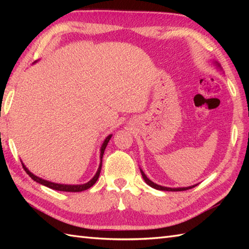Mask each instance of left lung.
Instances as JSON below:
<instances>
[{"mask_svg":"<svg viewBox=\"0 0 249 249\" xmlns=\"http://www.w3.org/2000/svg\"><path fill=\"white\" fill-rule=\"evenodd\" d=\"M214 64H215L216 66H217L218 68H221L220 65L218 64L217 62H214ZM140 171H141L142 178H143V179H144V182H145L147 185H149V186H151L152 188H155V189H158V190H166V192H182V190H187V189H190V188H193V187H195V186H197V184L193 185V186H188V187H174V188L161 186V185H158V184H156V183H154V182H152L151 179L145 176V173L143 172V170H142V169H140Z\"/></svg>","mask_w":249,"mask_h":249,"instance_id":"left-lung-1","label":"left lung"}]
</instances>
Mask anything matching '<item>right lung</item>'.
I'll return each mask as SVG.
<instances>
[{"mask_svg": "<svg viewBox=\"0 0 249 249\" xmlns=\"http://www.w3.org/2000/svg\"><path fill=\"white\" fill-rule=\"evenodd\" d=\"M36 63V62H35ZM111 137H112V135H109L107 138H106L103 142L102 144V147H100V163H99V167L97 169L96 173H95V176L89 179V181L88 183H84V184H80V185H68V184H59V183H53V182H50V181H47V179H44L41 178L39 177L35 176V174L32 173L28 168L25 167L24 163L22 162V160H21V162H22V167L24 170L26 171V173L29 174V176L31 177L32 179H34L35 182L39 183L41 185H44V186H47L49 187L51 189H54V190H60V192H71V193H78V192H83V190H86L89 187H92L93 185L96 183V181L99 178V173H100V170H102V162H103V155H104V152L106 150V146H107L109 140L111 139Z\"/></svg>", "mask_w": 249, "mask_h": 249, "instance_id": "obj_1", "label": "right lung"}]
</instances>
